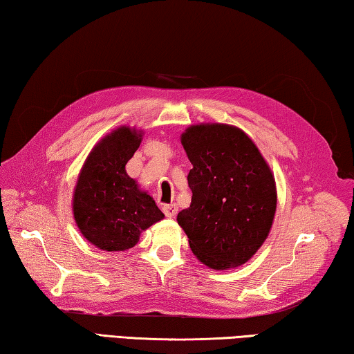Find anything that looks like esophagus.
I'll return each mask as SVG.
<instances>
[{"label": "esophagus", "instance_id": "esophagus-1", "mask_svg": "<svg viewBox=\"0 0 354 354\" xmlns=\"http://www.w3.org/2000/svg\"><path fill=\"white\" fill-rule=\"evenodd\" d=\"M163 213H165V216L166 218H174V216L177 214V205L176 203H166V205H163Z\"/></svg>", "mask_w": 354, "mask_h": 354}]
</instances>
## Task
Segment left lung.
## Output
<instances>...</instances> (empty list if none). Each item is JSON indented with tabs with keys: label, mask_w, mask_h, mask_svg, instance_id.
Returning a JSON list of instances; mask_svg holds the SVG:
<instances>
[{
	"label": "left lung",
	"mask_w": 354,
	"mask_h": 354,
	"mask_svg": "<svg viewBox=\"0 0 354 354\" xmlns=\"http://www.w3.org/2000/svg\"><path fill=\"white\" fill-rule=\"evenodd\" d=\"M193 169L191 205L177 214L203 264L224 270L244 264L269 234L277 208L275 178L258 147L227 124H199L182 135Z\"/></svg>",
	"instance_id": "8db88e82"
}]
</instances>
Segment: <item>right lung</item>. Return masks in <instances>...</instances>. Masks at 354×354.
<instances>
[{
  "label": "right lung",
  "instance_id": "obj_1",
  "mask_svg": "<svg viewBox=\"0 0 354 354\" xmlns=\"http://www.w3.org/2000/svg\"><path fill=\"white\" fill-rule=\"evenodd\" d=\"M140 133L120 127L90 152L74 191L73 212L79 230L102 250H127L141 233L165 218L149 194L126 172L140 147Z\"/></svg>",
  "mask_w": 354,
  "mask_h": 354
}]
</instances>
